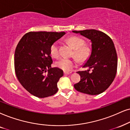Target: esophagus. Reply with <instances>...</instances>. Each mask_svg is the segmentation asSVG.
I'll return each mask as SVG.
<instances>
[{
    "label": "esophagus",
    "instance_id": "obj_1",
    "mask_svg": "<svg viewBox=\"0 0 130 130\" xmlns=\"http://www.w3.org/2000/svg\"><path fill=\"white\" fill-rule=\"evenodd\" d=\"M71 73V72H67V71H64V74H70Z\"/></svg>",
    "mask_w": 130,
    "mask_h": 130
}]
</instances>
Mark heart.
<instances>
[{
  "instance_id": "b5f03b06",
  "label": "heart",
  "mask_w": 130,
  "mask_h": 130,
  "mask_svg": "<svg viewBox=\"0 0 130 130\" xmlns=\"http://www.w3.org/2000/svg\"><path fill=\"white\" fill-rule=\"evenodd\" d=\"M68 43L74 50V56L80 62H83L88 58L91 53V48L88 45L85 44V41L78 37H71L67 39ZM50 55L53 57H57L59 55L58 42H55L51 45L50 48ZM76 65L74 60L67 57H63L56 62V65L59 68L70 71Z\"/></svg>"
}]
</instances>
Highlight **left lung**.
<instances>
[{"instance_id": "1", "label": "left lung", "mask_w": 130, "mask_h": 130, "mask_svg": "<svg viewBox=\"0 0 130 130\" xmlns=\"http://www.w3.org/2000/svg\"><path fill=\"white\" fill-rule=\"evenodd\" d=\"M73 32L87 38L92 43L91 55L83 65L89 70L77 72L81 78L74 85V88L89 95L103 93L111 84L117 71L118 57L114 43L107 35L95 29ZM90 69L91 73L88 72Z\"/></svg>"}]
</instances>
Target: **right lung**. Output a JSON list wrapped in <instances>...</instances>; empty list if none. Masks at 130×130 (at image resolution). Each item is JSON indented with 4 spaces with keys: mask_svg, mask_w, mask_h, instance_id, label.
Here are the masks:
<instances>
[{
    "mask_svg": "<svg viewBox=\"0 0 130 130\" xmlns=\"http://www.w3.org/2000/svg\"><path fill=\"white\" fill-rule=\"evenodd\" d=\"M65 34L64 32H30L17 44L14 54L16 75L24 88L37 97L52 96L58 91L57 83L63 72L51 67L53 60L50 48Z\"/></svg>",
    "mask_w": 130,
    "mask_h": 130,
    "instance_id": "right-lung-1",
    "label": "right lung"
}]
</instances>
